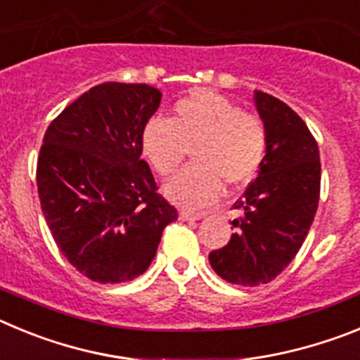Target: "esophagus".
<instances>
[{
	"instance_id": "obj_1",
	"label": "esophagus",
	"mask_w": 360,
	"mask_h": 360,
	"mask_svg": "<svg viewBox=\"0 0 360 360\" xmlns=\"http://www.w3.org/2000/svg\"><path fill=\"white\" fill-rule=\"evenodd\" d=\"M202 212H189V211H180V219H186V221H196V219H202Z\"/></svg>"
}]
</instances>
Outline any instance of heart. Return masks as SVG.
<instances>
[{
	"mask_svg": "<svg viewBox=\"0 0 360 360\" xmlns=\"http://www.w3.org/2000/svg\"><path fill=\"white\" fill-rule=\"evenodd\" d=\"M142 151L160 174H171L193 151L195 164L164 184V195L186 209L214 203L227 186L257 174L266 153L262 119L224 95L202 90L180 98L171 120L153 117L142 129Z\"/></svg>",
	"mask_w": 360,
	"mask_h": 360,
	"instance_id": "heart-1",
	"label": "heart"
}]
</instances>
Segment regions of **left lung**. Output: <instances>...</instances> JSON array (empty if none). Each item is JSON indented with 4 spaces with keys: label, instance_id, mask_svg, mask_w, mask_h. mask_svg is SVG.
Segmentation results:
<instances>
[{
    "label": "left lung",
    "instance_id": "8db88e82",
    "mask_svg": "<svg viewBox=\"0 0 360 360\" xmlns=\"http://www.w3.org/2000/svg\"><path fill=\"white\" fill-rule=\"evenodd\" d=\"M266 129V153L257 176L234 209L243 211L238 231L209 263L221 279L257 287L281 274L307 238L319 205L321 162L316 139L303 119L263 91H254Z\"/></svg>",
    "mask_w": 360,
    "mask_h": 360
}]
</instances>
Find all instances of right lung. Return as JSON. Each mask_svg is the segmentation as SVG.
Listing matches in <instances>:
<instances>
[{
	"label": "right lung",
	"mask_w": 360,
	"mask_h": 360,
	"mask_svg": "<svg viewBox=\"0 0 360 360\" xmlns=\"http://www.w3.org/2000/svg\"><path fill=\"white\" fill-rule=\"evenodd\" d=\"M162 94L104 82L49 126L37 158V193L63 256L97 283L144 274L165 225L178 218L142 160V129Z\"/></svg>",
	"instance_id": "1"
}]
</instances>
